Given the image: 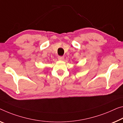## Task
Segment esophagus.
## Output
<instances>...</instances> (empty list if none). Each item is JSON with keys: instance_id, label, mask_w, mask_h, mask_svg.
Masks as SVG:
<instances>
[{"instance_id": "esophagus-1", "label": "esophagus", "mask_w": 123, "mask_h": 123, "mask_svg": "<svg viewBox=\"0 0 123 123\" xmlns=\"http://www.w3.org/2000/svg\"><path fill=\"white\" fill-rule=\"evenodd\" d=\"M64 59V56H58V59L59 60H63Z\"/></svg>"}]
</instances>
